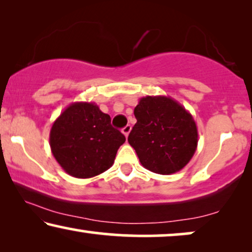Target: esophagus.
<instances>
[{
  "instance_id": "esophagus-1",
  "label": "esophagus",
  "mask_w": 252,
  "mask_h": 252,
  "mask_svg": "<svg viewBox=\"0 0 252 252\" xmlns=\"http://www.w3.org/2000/svg\"><path fill=\"white\" fill-rule=\"evenodd\" d=\"M130 129H132V127H130V125H127V126H125V127H124V128L122 129V132H123L124 135H125V136L127 137V136H128L129 132H130Z\"/></svg>"
}]
</instances>
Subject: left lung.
Returning <instances> with one entry per match:
<instances>
[{"mask_svg": "<svg viewBox=\"0 0 252 252\" xmlns=\"http://www.w3.org/2000/svg\"><path fill=\"white\" fill-rule=\"evenodd\" d=\"M136 124L128 135L140 163L154 173L168 175L182 170L198 142L192 116L168 96H146L134 109Z\"/></svg>", "mask_w": 252, "mask_h": 252, "instance_id": "left-lung-1", "label": "left lung"}]
</instances>
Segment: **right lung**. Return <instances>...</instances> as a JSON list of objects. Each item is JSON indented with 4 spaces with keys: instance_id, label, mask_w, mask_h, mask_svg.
Here are the masks:
<instances>
[{
    "instance_id": "1",
    "label": "right lung",
    "mask_w": 252,
    "mask_h": 252,
    "mask_svg": "<svg viewBox=\"0 0 252 252\" xmlns=\"http://www.w3.org/2000/svg\"><path fill=\"white\" fill-rule=\"evenodd\" d=\"M125 136L95 103L74 102L55 120L49 143L55 159L67 174L88 179L112 166Z\"/></svg>"
}]
</instances>
